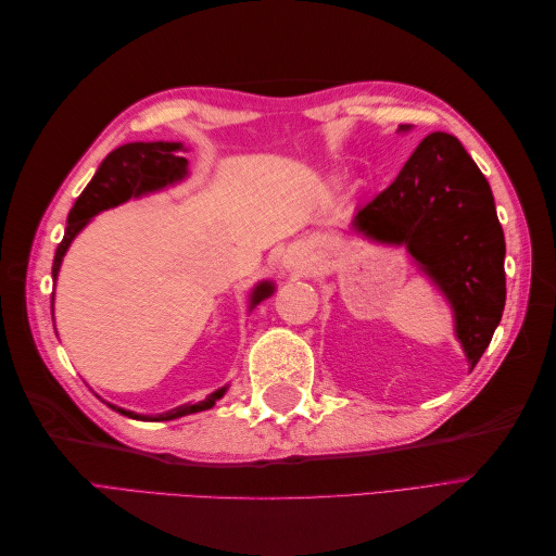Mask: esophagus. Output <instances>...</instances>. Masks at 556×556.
<instances>
[{"instance_id": "esophagus-1", "label": "esophagus", "mask_w": 556, "mask_h": 556, "mask_svg": "<svg viewBox=\"0 0 556 556\" xmlns=\"http://www.w3.org/2000/svg\"><path fill=\"white\" fill-rule=\"evenodd\" d=\"M280 264H282L285 271H290V274H294V276H304V274H308V271H311V266H313V264H311L308 250H306L304 245H290L288 250L282 252Z\"/></svg>"}]
</instances>
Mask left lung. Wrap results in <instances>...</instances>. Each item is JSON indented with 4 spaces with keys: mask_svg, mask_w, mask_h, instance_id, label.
<instances>
[{
    "mask_svg": "<svg viewBox=\"0 0 556 556\" xmlns=\"http://www.w3.org/2000/svg\"><path fill=\"white\" fill-rule=\"evenodd\" d=\"M410 125H399L408 134ZM350 229L380 245H403L452 308L468 371L482 357L506 306V239L490 182L457 137L433 131L390 188L359 206Z\"/></svg>",
    "mask_w": 556,
    "mask_h": 556,
    "instance_id": "1",
    "label": "left lung"
}]
</instances>
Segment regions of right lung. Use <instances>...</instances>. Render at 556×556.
<instances>
[{"mask_svg": "<svg viewBox=\"0 0 556 556\" xmlns=\"http://www.w3.org/2000/svg\"><path fill=\"white\" fill-rule=\"evenodd\" d=\"M185 150L188 148H185L180 141H134V143L117 146L113 153L104 157V162L99 164L97 174L88 182V188L83 190L80 197L76 199L74 208L70 211V217H66L64 239L58 245L55 260H53L55 282H58V274H60L66 250H70V245L74 243L78 233L92 223L94 215L121 206L129 199H141L146 194H155L166 188H174V185H178L180 180L190 176L188 157H180V153H185ZM274 292H276L274 280H260L255 288L250 290L248 311H255L262 301L271 296ZM53 301L55 296L50 299V311H53ZM227 390L229 384L211 392L204 401L182 403L178 408L157 413V415H141L134 410H125L121 406H113L109 401L106 406L125 417L141 419V422H169V419H178L185 415L213 408L215 401H220Z\"/></svg>", "mask_w": 556, "mask_h": 556, "instance_id": "add662e5", "label": "right lung"}]
</instances>
